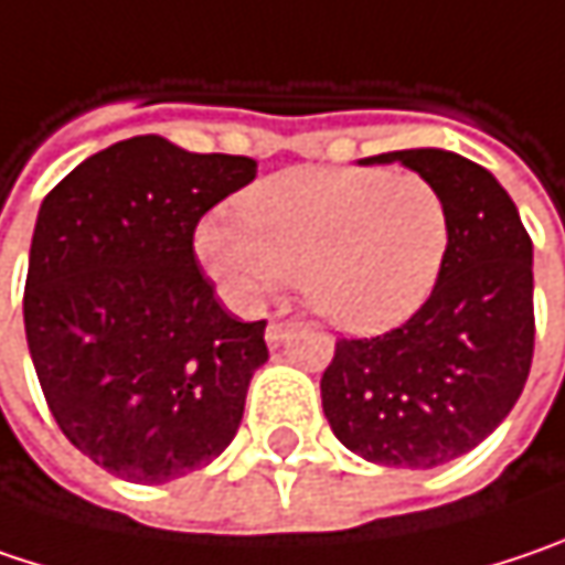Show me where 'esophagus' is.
<instances>
[{
  "label": "esophagus",
  "mask_w": 565,
  "mask_h": 565,
  "mask_svg": "<svg viewBox=\"0 0 565 565\" xmlns=\"http://www.w3.org/2000/svg\"><path fill=\"white\" fill-rule=\"evenodd\" d=\"M284 339H287V322H284V319H271L268 329H265V342H268L271 349H278Z\"/></svg>",
  "instance_id": "obj_1"
}]
</instances>
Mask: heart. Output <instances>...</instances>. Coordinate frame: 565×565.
I'll use <instances>...</instances> for the list:
<instances>
[{"label": "heart", "mask_w": 565, "mask_h": 565, "mask_svg": "<svg viewBox=\"0 0 565 565\" xmlns=\"http://www.w3.org/2000/svg\"><path fill=\"white\" fill-rule=\"evenodd\" d=\"M450 214L441 188L413 169H290L249 188L239 214L194 233L223 297L258 307L300 275L316 313L345 332H381L422 307L441 275Z\"/></svg>", "instance_id": "b5f03b06"}]
</instances>
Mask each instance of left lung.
I'll return each instance as SVG.
<instances>
[{
  "instance_id": "left-lung-1",
  "label": "left lung",
  "mask_w": 565,
  "mask_h": 565,
  "mask_svg": "<svg viewBox=\"0 0 565 565\" xmlns=\"http://www.w3.org/2000/svg\"><path fill=\"white\" fill-rule=\"evenodd\" d=\"M441 188L450 243L431 297L403 326L339 339L319 381L322 413L358 457L428 470L477 448L512 413L534 358L531 236L509 191L448 150H396Z\"/></svg>"
}]
</instances>
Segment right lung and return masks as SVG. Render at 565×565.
Masks as SVG:
<instances>
[{
  "instance_id": "obj_1",
  "label": "right lung",
  "mask_w": 565,
  "mask_h": 565,
  "mask_svg": "<svg viewBox=\"0 0 565 565\" xmlns=\"http://www.w3.org/2000/svg\"><path fill=\"white\" fill-rule=\"evenodd\" d=\"M255 159L130 137L88 156L41 204L24 335L60 431L127 482L201 470L233 441L268 361L201 275L194 230L255 179Z\"/></svg>"
}]
</instances>
